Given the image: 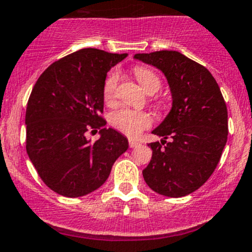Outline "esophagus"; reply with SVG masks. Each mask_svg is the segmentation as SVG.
I'll use <instances>...</instances> for the list:
<instances>
[{
	"instance_id": "obj_1",
	"label": "esophagus",
	"mask_w": 252,
	"mask_h": 252,
	"mask_svg": "<svg viewBox=\"0 0 252 252\" xmlns=\"http://www.w3.org/2000/svg\"><path fill=\"white\" fill-rule=\"evenodd\" d=\"M136 146H139V142L134 141V140H129V147L134 148V147H136Z\"/></svg>"
}]
</instances>
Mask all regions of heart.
<instances>
[{"label":"heart","instance_id":"b5f03b06","mask_svg":"<svg viewBox=\"0 0 252 252\" xmlns=\"http://www.w3.org/2000/svg\"><path fill=\"white\" fill-rule=\"evenodd\" d=\"M134 75L136 77L140 86L148 94L158 92L161 87V81L159 76L146 66H135ZM119 76L116 72H112L104 83L102 95L104 100L107 104H113L117 96ZM110 122L113 126L129 137L139 136L145 129L151 126L152 117L150 113L141 112V111L130 110V108H121V110L112 112L110 117Z\"/></svg>","mask_w":252,"mask_h":252}]
</instances>
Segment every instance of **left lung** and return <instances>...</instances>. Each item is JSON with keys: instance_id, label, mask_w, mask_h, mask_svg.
Masks as SVG:
<instances>
[{"instance_id": "obj_1", "label": "left lung", "mask_w": 252, "mask_h": 252, "mask_svg": "<svg viewBox=\"0 0 252 252\" xmlns=\"http://www.w3.org/2000/svg\"><path fill=\"white\" fill-rule=\"evenodd\" d=\"M134 58L159 68L173 96L170 112L152 131L163 140L148 144L152 158L142 175L155 192L184 197L203 186L219 164L228 135L226 102L208 68L176 50Z\"/></svg>"}]
</instances>
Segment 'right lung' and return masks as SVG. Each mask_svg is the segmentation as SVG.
I'll use <instances>...</instances> for the list:
<instances>
[{"label": "right lung", "instance_id": "right-lung-1", "mask_svg": "<svg viewBox=\"0 0 252 252\" xmlns=\"http://www.w3.org/2000/svg\"><path fill=\"white\" fill-rule=\"evenodd\" d=\"M126 54L84 48L62 58L39 76L26 107V152L50 189L77 198L99 189L128 140L105 128L102 88ZM99 130L91 143L89 131Z\"/></svg>", "mask_w": 252, "mask_h": 252}]
</instances>
